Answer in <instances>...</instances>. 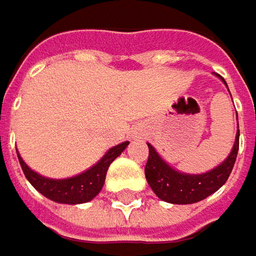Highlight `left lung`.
Wrapping results in <instances>:
<instances>
[{"instance_id": "obj_1", "label": "left lung", "mask_w": 256, "mask_h": 256, "mask_svg": "<svg viewBox=\"0 0 256 256\" xmlns=\"http://www.w3.org/2000/svg\"><path fill=\"white\" fill-rule=\"evenodd\" d=\"M222 80L224 82V78ZM147 146H148V160L146 163L144 172H146V179L156 195L160 200L170 204H192L207 198L208 195L214 194L226 184L238 157L239 130L236 134L233 150L228 158L216 169L202 174H186L176 172L157 154V152L150 144Z\"/></svg>"}]
</instances>
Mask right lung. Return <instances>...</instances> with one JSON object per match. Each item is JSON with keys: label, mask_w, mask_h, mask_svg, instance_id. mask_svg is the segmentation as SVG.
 <instances>
[{"label": "right lung", "mask_w": 256, "mask_h": 256, "mask_svg": "<svg viewBox=\"0 0 256 256\" xmlns=\"http://www.w3.org/2000/svg\"><path fill=\"white\" fill-rule=\"evenodd\" d=\"M128 144L130 142L125 141L122 144L112 147L93 168H90L84 174H77L74 178H68V179L44 178L39 174L33 172L23 162V158L18 153H17V157L23 169V174L28 178V182L33 185L34 190H38L42 195H45L46 198L55 202H61V204H82V202H88L100 192L110 163L126 148Z\"/></svg>", "instance_id": "add662e5"}]
</instances>
